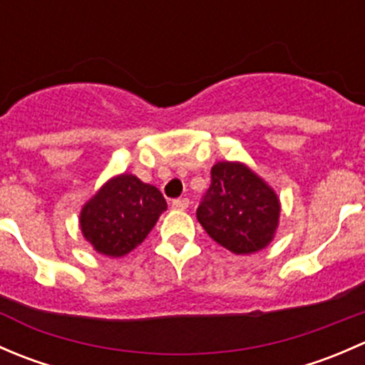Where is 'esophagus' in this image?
Wrapping results in <instances>:
<instances>
[{"instance_id":"34e87169","label":"esophagus","mask_w":365,"mask_h":365,"mask_svg":"<svg viewBox=\"0 0 365 365\" xmlns=\"http://www.w3.org/2000/svg\"><path fill=\"white\" fill-rule=\"evenodd\" d=\"M171 206L176 210H185L189 206V200L187 197H178V200H173Z\"/></svg>"}]
</instances>
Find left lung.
<instances>
[{
	"instance_id": "left-lung-1",
	"label": "left lung",
	"mask_w": 365,
	"mask_h": 365,
	"mask_svg": "<svg viewBox=\"0 0 365 365\" xmlns=\"http://www.w3.org/2000/svg\"><path fill=\"white\" fill-rule=\"evenodd\" d=\"M196 215L217 244L235 254H252L274 240L281 203L252 169L224 160L212 168V183Z\"/></svg>"
}]
</instances>
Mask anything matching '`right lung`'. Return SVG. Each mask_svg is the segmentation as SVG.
<instances>
[{
	"label": "right lung",
	"mask_w": 365,
	"mask_h": 365,
	"mask_svg": "<svg viewBox=\"0 0 365 365\" xmlns=\"http://www.w3.org/2000/svg\"><path fill=\"white\" fill-rule=\"evenodd\" d=\"M165 208L157 187L123 173L106 182L83 206L81 231L97 252L121 257L148 237Z\"/></svg>",
	"instance_id": "1"
}]
</instances>
